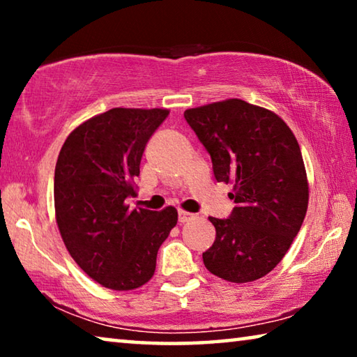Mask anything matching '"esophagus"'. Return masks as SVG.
<instances>
[{
    "mask_svg": "<svg viewBox=\"0 0 357 357\" xmlns=\"http://www.w3.org/2000/svg\"><path fill=\"white\" fill-rule=\"evenodd\" d=\"M192 219H195V214H190V213H185V211H179L178 213V220L179 223H185Z\"/></svg>",
    "mask_w": 357,
    "mask_h": 357,
    "instance_id": "1",
    "label": "esophagus"
}]
</instances>
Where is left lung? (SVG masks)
<instances>
[{"label":"left lung","mask_w":357,"mask_h":357,"mask_svg":"<svg viewBox=\"0 0 357 357\" xmlns=\"http://www.w3.org/2000/svg\"><path fill=\"white\" fill-rule=\"evenodd\" d=\"M184 118L213 160L219 183H233L236 203L227 219L209 217V273L245 283L261 279L285 257L309 204L299 143L283 119L241 99L190 108Z\"/></svg>","instance_id":"obj_1"}]
</instances>
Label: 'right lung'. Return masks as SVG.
<instances>
[{
  "label": "right lung",
  "instance_id": "1",
  "mask_svg": "<svg viewBox=\"0 0 357 357\" xmlns=\"http://www.w3.org/2000/svg\"><path fill=\"white\" fill-rule=\"evenodd\" d=\"M168 110L112 108L72 132L55 168V213L75 263L102 287L134 289L155 271L178 211H130L144 148Z\"/></svg>",
  "mask_w": 357,
  "mask_h": 357
}]
</instances>
